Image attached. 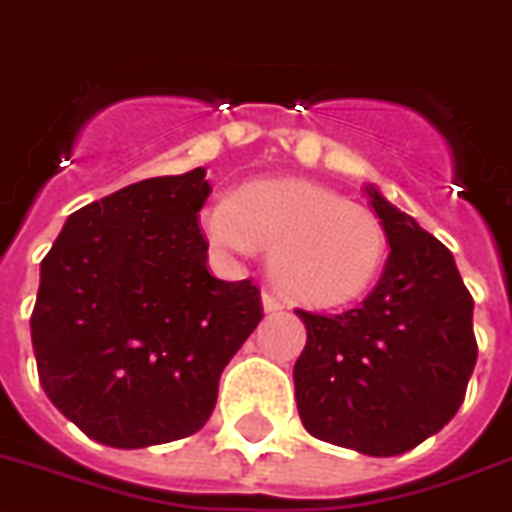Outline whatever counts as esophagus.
I'll return each mask as SVG.
<instances>
[{
    "instance_id": "obj_1",
    "label": "esophagus",
    "mask_w": 512,
    "mask_h": 512,
    "mask_svg": "<svg viewBox=\"0 0 512 512\" xmlns=\"http://www.w3.org/2000/svg\"><path fill=\"white\" fill-rule=\"evenodd\" d=\"M261 307H264V313H278V310H283V302L278 297H272V294H264Z\"/></svg>"
}]
</instances>
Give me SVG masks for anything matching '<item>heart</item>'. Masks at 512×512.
<instances>
[{"mask_svg": "<svg viewBox=\"0 0 512 512\" xmlns=\"http://www.w3.org/2000/svg\"><path fill=\"white\" fill-rule=\"evenodd\" d=\"M202 229L226 256L270 251L272 283L310 307L364 297L388 248L378 215L305 178L251 180L207 205Z\"/></svg>", "mask_w": 512, "mask_h": 512, "instance_id": "1", "label": "heart"}]
</instances>
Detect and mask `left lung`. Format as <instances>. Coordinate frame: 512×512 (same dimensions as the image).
Here are the masks:
<instances>
[{"mask_svg": "<svg viewBox=\"0 0 512 512\" xmlns=\"http://www.w3.org/2000/svg\"><path fill=\"white\" fill-rule=\"evenodd\" d=\"M391 253L378 286L340 315L297 310L307 345L294 364L302 424L324 443L399 456L443 429L478 359L472 297L453 253L367 186Z\"/></svg>", "mask_w": 512, "mask_h": 512, "instance_id": "1", "label": "left lung"}]
</instances>
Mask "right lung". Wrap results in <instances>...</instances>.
I'll use <instances>...</instances> for the list:
<instances>
[{"instance_id": "right-lung-1", "label": "right lung", "mask_w": 512, "mask_h": 512, "mask_svg": "<svg viewBox=\"0 0 512 512\" xmlns=\"http://www.w3.org/2000/svg\"><path fill=\"white\" fill-rule=\"evenodd\" d=\"M205 169L80 207L40 264L32 345L45 394L91 440L148 448L199 432L261 321L251 280L207 272Z\"/></svg>"}]
</instances>
